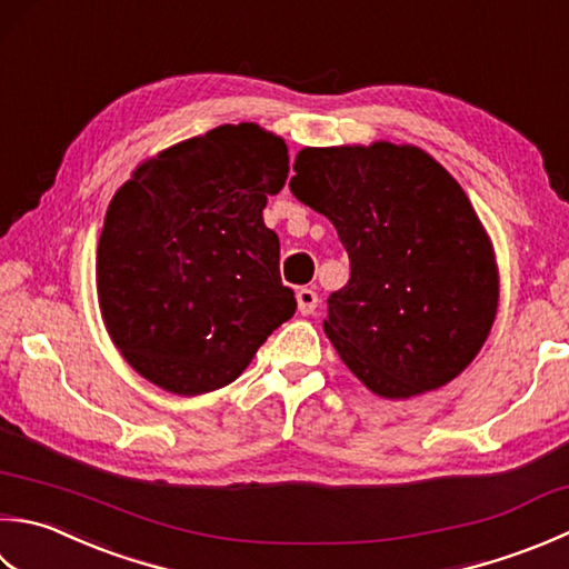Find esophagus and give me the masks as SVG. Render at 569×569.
<instances>
[{
    "mask_svg": "<svg viewBox=\"0 0 569 569\" xmlns=\"http://www.w3.org/2000/svg\"><path fill=\"white\" fill-rule=\"evenodd\" d=\"M296 300H298V310L303 316H310L318 308V293L313 291V288H300V291L296 293Z\"/></svg>",
    "mask_w": 569,
    "mask_h": 569,
    "instance_id": "esophagus-1",
    "label": "esophagus"
}]
</instances>
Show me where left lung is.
<instances>
[{
	"mask_svg": "<svg viewBox=\"0 0 569 569\" xmlns=\"http://www.w3.org/2000/svg\"><path fill=\"white\" fill-rule=\"evenodd\" d=\"M291 192L328 217L350 281L322 320L348 370L382 399L456 380L491 336L500 273L461 184L409 142L303 148Z\"/></svg>",
	"mask_w": 569,
	"mask_h": 569,
	"instance_id": "obj_1",
	"label": "left lung"
}]
</instances>
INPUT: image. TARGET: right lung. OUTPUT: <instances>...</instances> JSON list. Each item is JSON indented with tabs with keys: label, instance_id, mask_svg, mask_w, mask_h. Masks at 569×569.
Here are the masks:
<instances>
[{
	"label": "right lung",
	"instance_id": "right-lung-1",
	"mask_svg": "<svg viewBox=\"0 0 569 569\" xmlns=\"http://www.w3.org/2000/svg\"><path fill=\"white\" fill-rule=\"evenodd\" d=\"M286 180V140L239 122L170 144L118 187L96 253L98 308L144 380L180 397L214 392L296 313L263 224Z\"/></svg>",
	"mask_w": 569,
	"mask_h": 569
}]
</instances>
